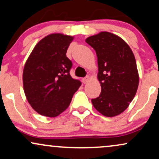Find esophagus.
Returning a JSON list of instances; mask_svg holds the SVG:
<instances>
[{
	"label": "esophagus",
	"instance_id": "obj_1",
	"mask_svg": "<svg viewBox=\"0 0 159 159\" xmlns=\"http://www.w3.org/2000/svg\"><path fill=\"white\" fill-rule=\"evenodd\" d=\"M89 80H90L89 76H86V78H83V82H84V84H87L88 82L89 81Z\"/></svg>",
	"mask_w": 159,
	"mask_h": 159
}]
</instances>
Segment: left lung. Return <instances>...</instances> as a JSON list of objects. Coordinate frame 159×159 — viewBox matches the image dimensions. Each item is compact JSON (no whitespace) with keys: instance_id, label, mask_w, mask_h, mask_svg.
I'll use <instances>...</instances> for the list:
<instances>
[{"instance_id":"1","label":"left lung","mask_w":159,"mask_h":159,"mask_svg":"<svg viewBox=\"0 0 159 159\" xmlns=\"http://www.w3.org/2000/svg\"><path fill=\"white\" fill-rule=\"evenodd\" d=\"M95 50L98 79L101 86L99 97L92 105L103 116L111 117L128 107L137 91L139 73L133 51L121 37L107 31L86 39Z\"/></svg>"}]
</instances>
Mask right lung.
Returning a JSON list of instances; mask_svg holds the SVG:
<instances>
[{"label":"right lung","mask_w":159,"mask_h":159,"mask_svg":"<svg viewBox=\"0 0 159 159\" xmlns=\"http://www.w3.org/2000/svg\"><path fill=\"white\" fill-rule=\"evenodd\" d=\"M73 37L60 33L46 36L26 60L23 84L26 99L41 115L56 117L70 106L81 83L70 76L72 61L66 56Z\"/></svg>","instance_id":"obj_1"}]
</instances>
